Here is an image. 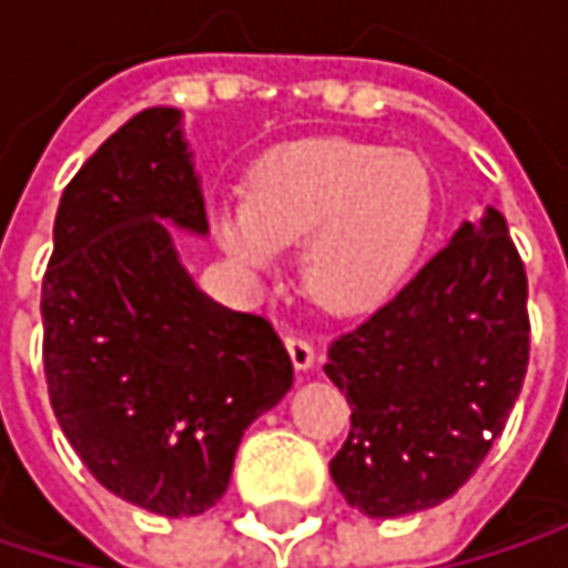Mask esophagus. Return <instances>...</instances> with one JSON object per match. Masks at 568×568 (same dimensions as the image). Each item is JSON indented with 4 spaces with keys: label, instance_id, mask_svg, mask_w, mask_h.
Here are the masks:
<instances>
[{
    "label": "esophagus",
    "instance_id": "34e87169",
    "mask_svg": "<svg viewBox=\"0 0 568 568\" xmlns=\"http://www.w3.org/2000/svg\"><path fill=\"white\" fill-rule=\"evenodd\" d=\"M285 348H288V358H292L295 372H312V365H315V348H312L305 338L288 335V338H285Z\"/></svg>",
    "mask_w": 568,
    "mask_h": 568
}]
</instances>
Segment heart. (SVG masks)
<instances>
[{"instance_id":"1","label":"heart","mask_w":568,"mask_h":568,"mask_svg":"<svg viewBox=\"0 0 568 568\" xmlns=\"http://www.w3.org/2000/svg\"><path fill=\"white\" fill-rule=\"evenodd\" d=\"M430 226L434 180L420 158L338 138L273 151L250 173L243 203L213 216L216 246L250 283H270L280 250L302 243V288L335 315L378 308Z\"/></svg>"}]
</instances>
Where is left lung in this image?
<instances>
[{
	"mask_svg": "<svg viewBox=\"0 0 568 568\" xmlns=\"http://www.w3.org/2000/svg\"><path fill=\"white\" fill-rule=\"evenodd\" d=\"M526 362V273L504 213L484 206L328 348L325 375L352 404L328 464L342 497L372 519L454 497L504 434Z\"/></svg>",
	"mask_w": 568,
	"mask_h": 568,
	"instance_id": "obj_1",
	"label": "left lung"
}]
</instances>
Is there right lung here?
I'll list each match as a JSON object with an SVG mask.
<instances>
[{
  "label": "right lung",
  "instance_id": "add662e5",
  "mask_svg": "<svg viewBox=\"0 0 568 568\" xmlns=\"http://www.w3.org/2000/svg\"><path fill=\"white\" fill-rule=\"evenodd\" d=\"M173 233H210L183 111L148 108L64 186L42 283L49 397L114 497L196 516L230 484L246 427L292 388L260 315L213 302Z\"/></svg>",
  "mask_w": 568,
  "mask_h": 568
}]
</instances>
